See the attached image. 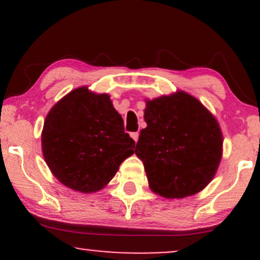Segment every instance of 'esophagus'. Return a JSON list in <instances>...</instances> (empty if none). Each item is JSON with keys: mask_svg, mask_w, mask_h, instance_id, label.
Returning <instances> with one entry per match:
<instances>
[{"mask_svg": "<svg viewBox=\"0 0 260 260\" xmlns=\"http://www.w3.org/2000/svg\"><path fill=\"white\" fill-rule=\"evenodd\" d=\"M131 137H132V138L134 139V142L137 143V140H138V138H139V133H138V132L131 133Z\"/></svg>", "mask_w": 260, "mask_h": 260, "instance_id": "34e87169", "label": "esophagus"}]
</instances>
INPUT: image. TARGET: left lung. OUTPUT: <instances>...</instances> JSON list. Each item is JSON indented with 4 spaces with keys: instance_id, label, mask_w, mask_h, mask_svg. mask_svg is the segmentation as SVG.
Returning a JSON list of instances; mask_svg holds the SVG:
<instances>
[{
    "instance_id": "obj_1",
    "label": "left lung",
    "mask_w": 260,
    "mask_h": 260,
    "mask_svg": "<svg viewBox=\"0 0 260 260\" xmlns=\"http://www.w3.org/2000/svg\"><path fill=\"white\" fill-rule=\"evenodd\" d=\"M144 120L147 127L134 151L144 164L151 190L165 198H184L207 187L222 154L214 116L180 91L147 101Z\"/></svg>"
}]
</instances>
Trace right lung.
Masks as SVG:
<instances>
[{
	"label": "right lung",
	"instance_id": "right-lung-1",
	"mask_svg": "<svg viewBox=\"0 0 260 260\" xmlns=\"http://www.w3.org/2000/svg\"><path fill=\"white\" fill-rule=\"evenodd\" d=\"M41 143L53 176L83 193L105 187L136 147L109 95L86 88L71 91L50 110Z\"/></svg>",
	"mask_w": 260,
	"mask_h": 260
}]
</instances>
